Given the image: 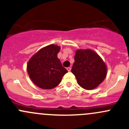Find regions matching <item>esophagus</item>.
<instances>
[{
    "instance_id": "esophagus-1",
    "label": "esophagus",
    "mask_w": 129,
    "mask_h": 129,
    "mask_svg": "<svg viewBox=\"0 0 129 129\" xmlns=\"http://www.w3.org/2000/svg\"><path fill=\"white\" fill-rule=\"evenodd\" d=\"M67 71H68V72H70V71H71V67H67Z\"/></svg>"
}]
</instances>
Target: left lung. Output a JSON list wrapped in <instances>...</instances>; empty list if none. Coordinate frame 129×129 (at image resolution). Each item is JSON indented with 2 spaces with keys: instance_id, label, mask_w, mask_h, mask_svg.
Returning a JSON list of instances; mask_svg holds the SVG:
<instances>
[{
  "instance_id": "obj_1",
  "label": "left lung",
  "mask_w": 129,
  "mask_h": 129,
  "mask_svg": "<svg viewBox=\"0 0 129 129\" xmlns=\"http://www.w3.org/2000/svg\"><path fill=\"white\" fill-rule=\"evenodd\" d=\"M71 72L83 89L92 90L104 80L107 74V65L100 55L92 49H77Z\"/></svg>"
}]
</instances>
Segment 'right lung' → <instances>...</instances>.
Masks as SVG:
<instances>
[{
	"instance_id": "1",
	"label": "right lung",
	"mask_w": 129,
	"mask_h": 129,
	"mask_svg": "<svg viewBox=\"0 0 129 129\" xmlns=\"http://www.w3.org/2000/svg\"><path fill=\"white\" fill-rule=\"evenodd\" d=\"M60 47L50 44L32 55L27 65V71L34 84L43 89H52L62 81L68 71L62 66L57 54Z\"/></svg>"
}]
</instances>
